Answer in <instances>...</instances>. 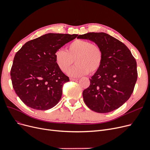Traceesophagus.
<instances>
[{
  "label": "esophagus",
  "mask_w": 150,
  "mask_h": 150,
  "mask_svg": "<svg viewBox=\"0 0 150 150\" xmlns=\"http://www.w3.org/2000/svg\"><path fill=\"white\" fill-rule=\"evenodd\" d=\"M70 80L71 81H76V80H79V79H70Z\"/></svg>",
  "instance_id": "34e87169"
}]
</instances>
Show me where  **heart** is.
<instances>
[{
  "instance_id": "b5f03b06",
  "label": "heart",
  "mask_w": 150,
  "mask_h": 150,
  "mask_svg": "<svg viewBox=\"0 0 150 150\" xmlns=\"http://www.w3.org/2000/svg\"><path fill=\"white\" fill-rule=\"evenodd\" d=\"M102 57V51L98 45L81 39L71 42L66 51L59 50L55 54L56 64L63 72L67 71L75 61L76 64L68 71V75L71 77L96 72L101 66Z\"/></svg>"
}]
</instances>
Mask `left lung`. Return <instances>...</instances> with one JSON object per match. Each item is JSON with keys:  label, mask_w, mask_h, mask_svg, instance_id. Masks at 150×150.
<instances>
[{"label": "left lung", "mask_w": 150, "mask_h": 150, "mask_svg": "<svg viewBox=\"0 0 150 150\" xmlns=\"http://www.w3.org/2000/svg\"><path fill=\"white\" fill-rule=\"evenodd\" d=\"M77 38L94 42L103 54L100 68L83 92L84 102L97 113L118 108L131 97L137 80V62L131 52L118 39L104 32H89Z\"/></svg>", "instance_id": "left-lung-1"}]
</instances>
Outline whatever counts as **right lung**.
<instances>
[{
    "label": "right lung",
    "mask_w": 150,
    "mask_h": 150,
    "mask_svg": "<svg viewBox=\"0 0 150 150\" xmlns=\"http://www.w3.org/2000/svg\"><path fill=\"white\" fill-rule=\"evenodd\" d=\"M77 34L49 33L25 43L16 53L11 69L15 93L29 107L47 110L56 105L69 79L60 70L55 54Z\"/></svg>",
    "instance_id": "add662e5"
}]
</instances>
